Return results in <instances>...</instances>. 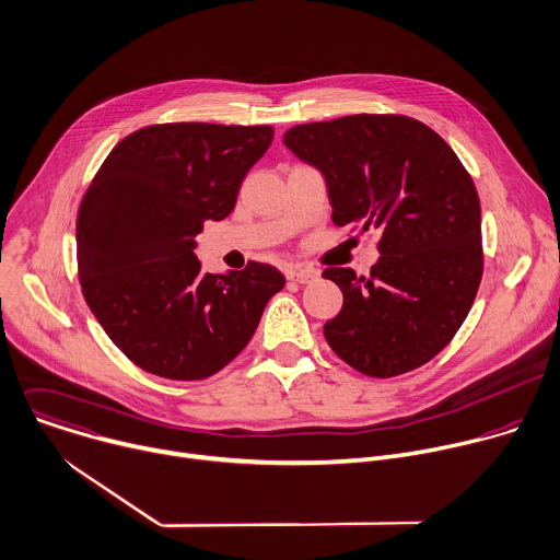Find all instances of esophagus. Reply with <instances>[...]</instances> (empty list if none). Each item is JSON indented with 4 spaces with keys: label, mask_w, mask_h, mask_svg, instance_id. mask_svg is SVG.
<instances>
[{
    "label": "esophagus",
    "mask_w": 560,
    "mask_h": 560,
    "mask_svg": "<svg viewBox=\"0 0 560 560\" xmlns=\"http://www.w3.org/2000/svg\"><path fill=\"white\" fill-rule=\"evenodd\" d=\"M287 278L293 282H300V284H308L319 278V271L306 269V267H291V269H287Z\"/></svg>",
    "instance_id": "34e87169"
}]
</instances>
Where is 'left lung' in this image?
Listing matches in <instances>:
<instances>
[{
  "mask_svg": "<svg viewBox=\"0 0 560 560\" xmlns=\"http://www.w3.org/2000/svg\"><path fill=\"white\" fill-rule=\"evenodd\" d=\"M284 145L324 176L335 225L382 232L369 278L322 273L345 295L324 324L328 347L371 377L425 364L464 324L483 273L470 174L434 130L399 115L295 126Z\"/></svg>",
  "mask_w": 560,
  "mask_h": 560,
  "instance_id": "left-lung-1",
  "label": "left lung"
}]
</instances>
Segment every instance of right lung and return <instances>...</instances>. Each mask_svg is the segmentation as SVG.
<instances>
[{
    "label": "right lung",
    "mask_w": 560,
    "mask_h": 560,
    "mask_svg": "<svg viewBox=\"0 0 560 560\" xmlns=\"http://www.w3.org/2000/svg\"><path fill=\"white\" fill-rule=\"evenodd\" d=\"M271 126L165 124L107 154L77 215L83 298L137 366L167 380H205L252 340L284 276L262 262L205 273L196 236L232 213Z\"/></svg>",
    "instance_id": "1"
}]
</instances>
